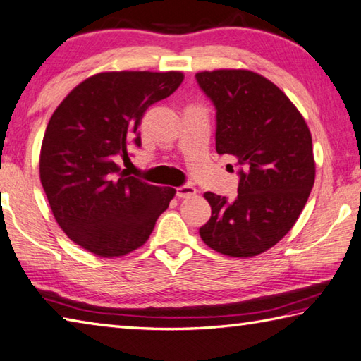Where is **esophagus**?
I'll list each match as a JSON object with an SVG mask.
<instances>
[{
	"label": "esophagus",
	"instance_id": "esophagus-1",
	"mask_svg": "<svg viewBox=\"0 0 361 361\" xmlns=\"http://www.w3.org/2000/svg\"><path fill=\"white\" fill-rule=\"evenodd\" d=\"M196 195V188L192 185H182L176 188V196H178L179 200H187V198H192V196Z\"/></svg>",
	"mask_w": 361,
	"mask_h": 361
}]
</instances>
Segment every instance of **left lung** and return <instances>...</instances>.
<instances>
[{
    "label": "left lung",
    "mask_w": 361,
    "mask_h": 361,
    "mask_svg": "<svg viewBox=\"0 0 361 361\" xmlns=\"http://www.w3.org/2000/svg\"><path fill=\"white\" fill-rule=\"evenodd\" d=\"M196 81L216 110L215 147L237 159V198L204 193L212 207L200 235L221 255L251 257L294 226L314 185L311 132L280 87L245 69L198 72Z\"/></svg>",
    "instance_id": "left-lung-1"
}]
</instances>
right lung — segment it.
Returning a JSON list of instances; mask_svg holds the SVG:
<instances>
[{
  "mask_svg": "<svg viewBox=\"0 0 361 361\" xmlns=\"http://www.w3.org/2000/svg\"><path fill=\"white\" fill-rule=\"evenodd\" d=\"M182 72H102L81 81L47 126L39 173L54 220L72 242L102 257L145 245L176 190L119 173L118 155L141 146L149 106L178 90Z\"/></svg>",
  "mask_w": 361,
  "mask_h": 361,
  "instance_id": "add662e5",
  "label": "right lung"
}]
</instances>
